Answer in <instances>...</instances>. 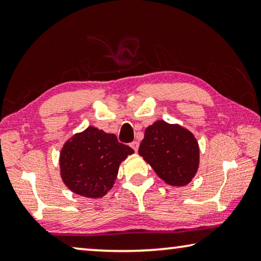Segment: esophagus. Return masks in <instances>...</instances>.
<instances>
[{"label":"esophagus","instance_id":"obj_1","mask_svg":"<svg viewBox=\"0 0 261 261\" xmlns=\"http://www.w3.org/2000/svg\"><path fill=\"white\" fill-rule=\"evenodd\" d=\"M130 146H131L132 148H134L135 152H137L138 148H139V143H138V142H132V143L130 144Z\"/></svg>","mask_w":261,"mask_h":261}]
</instances>
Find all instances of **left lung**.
I'll list each match as a JSON object with an SVG mask.
<instances>
[{
	"label": "left lung",
	"mask_w": 261,
	"mask_h": 261,
	"mask_svg": "<svg viewBox=\"0 0 261 261\" xmlns=\"http://www.w3.org/2000/svg\"><path fill=\"white\" fill-rule=\"evenodd\" d=\"M138 153L161 180L174 187L188 185L200 165V146L193 132L163 119L146 127Z\"/></svg>",
	"instance_id": "left-lung-1"
}]
</instances>
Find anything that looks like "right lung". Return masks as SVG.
Returning a JSON list of instances; mask_svg holds the SVG:
<instances>
[{"label":"right lung","mask_w":261,"mask_h":261,"mask_svg":"<svg viewBox=\"0 0 261 261\" xmlns=\"http://www.w3.org/2000/svg\"><path fill=\"white\" fill-rule=\"evenodd\" d=\"M135 153L114 134L90 125L66 140L59 154L60 176L71 192L100 198L114 187L119 165Z\"/></svg>","instance_id":"1"}]
</instances>
